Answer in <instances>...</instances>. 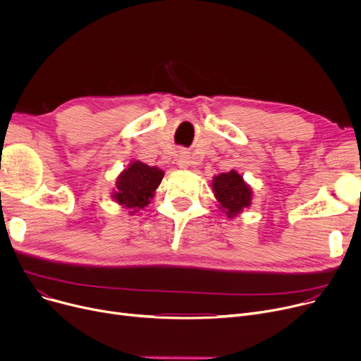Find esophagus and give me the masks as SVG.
<instances>
[{"instance_id":"obj_1","label":"esophagus","mask_w":361,"mask_h":361,"mask_svg":"<svg viewBox=\"0 0 361 361\" xmlns=\"http://www.w3.org/2000/svg\"><path fill=\"white\" fill-rule=\"evenodd\" d=\"M177 164L180 168H187L190 165V157L187 155V152H180L178 158H177Z\"/></svg>"}]
</instances>
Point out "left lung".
Instances as JSON below:
<instances>
[{
  "label": "left lung",
  "instance_id": "1",
  "mask_svg": "<svg viewBox=\"0 0 361 361\" xmlns=\"http://www.w3.org/2000/svg\"><path fill=\"white\" fill-rule=\"evenodd\" d=\"M212 188L219 207L228 218L237 216L252 204V188L234 169L214 177Z\"/></svg>",
  "mask_w": 361,
  "mask_h": 361
}]
</instances>
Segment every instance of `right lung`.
Here are the masks:
<instances>
[{"label": "right lung", "instance_id": "1", "mask_svg": "<svg viewBox=\"0 0 361 361\" xmlns=\"http://www.w3.org/2000/svg\"><path fill=\"white\" fill-rule=\"evenodd\" d=\"M162 178L164 171L158 166L135 161L118 176L117 190L112 193V197L126 209H130V214L139 212L150 203Z\"/></svg>", "mask_w": 361, "mask_h": 361}]
</instances>
